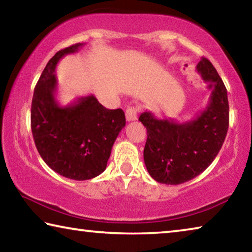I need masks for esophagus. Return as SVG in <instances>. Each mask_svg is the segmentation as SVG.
Listing matches in <instances>:
<instances>
[{
  "label": "esophagus",
  "mask_w": 252,
  "mask_h": 252,
  "mask_svg": "<svg viewBox=\"0 0 252 252\" xmlns=\"http://www.w3.org/2000/svg\"><path fill=\"white\" fill-rule=\"evenodd\" d=\"M136 114H138V109L134 108V106H129L126 110V118L127 121L136 120Z\"/></svg>",
  "instance_id": "esophagus-1"
}]
</instances>
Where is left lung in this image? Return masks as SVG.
<instances>
[{
  "label": "left lung",
  "mask_w": 252,
  "mask_h": 252,
  "mask_svg": "<svg viewBox=\"0 0 252 252\" xmlns=\"http://www.w3.org/2000/svg\"><path fill=\"white\" fill-rule=\"evenodd\" d=\"M204 82L213 87L207 108L189 122L160 120L143 112L139 121L147 127L143 158L156 181L180 185L199 176L212 163L224 142L229 127L227 89L208 59L197 65Z\"/></svg>",
  "instance_id": "8db88e82"
}]
</instances>
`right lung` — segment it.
Instances as JSON below:
<instances>
[{"instance_id": "obj_1", "label": "right lung", "mask_w": 252, "mask_h": 252, "mask_svg": "<svg viewBox=\"0 0 252 252\" xmlns=\"http://www.w3.org/2000/svg\"><path fill=\"white\" fill-rule=\"evenodd\" d=\"M76 43L55 53L35 85L31 129L42 159L61 176L82 181L104 171L118 134L126 126L121 109L109 110L94 95L79 97L61 106L55 100V66L64 55L78 52Z\"/></svg>"}]
</instances>
